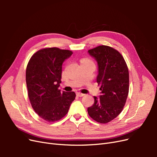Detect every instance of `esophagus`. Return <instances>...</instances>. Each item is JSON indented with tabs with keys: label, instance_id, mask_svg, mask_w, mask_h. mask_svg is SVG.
<instances>
[{
	"label": "esophagus",
	"instance_id": "esophagus-1",
	"mask_svg": "<svg viewBox=\"0 0 157 157\" xmlns=\"http://www.w3.org/2000/svg\"><path fill=\"white\" fill-rule=\"evenodd\" d=\"M77 96H78V97H82L84 96V94H82V93H80V92H77Z\"/></svg>",
	"mask_w": 157,
	"mask_h": 157
}]
</instances>
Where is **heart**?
<instances>
[{
    "label": "heart",
    "instance_id": "1",
    "mask_svg": "<svg viewBox=\"0 0 157 157\" xmlns=\"http://www.w3.org/2000/svg\"><path fill=\"white\" fill-rule=\"evenodd\" d=\"M84 61H90V60L88 59H83L82 60V62H84Z\"/></svg>",
    "mask_w": 157,
    "mask_h": 157
}]
</instances>
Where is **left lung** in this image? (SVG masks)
Instances as JSON below:
<instances>
[{
  "label": "left lung",
  "mask_w": 157,
  "mask_h": 157,
  "mask_svg": "<svg viewBox=\"0 0 157 157\" xmlns=\"http://www.w3.org/2000/svg\"><path fill=\"white\" fill-rule=\"evenodd\" d=\"M88 54L98 65L97 82L101 95L94 96V103L88 108L89 116L99 123H107L122 111L129 91V73L122 56L108 46L89 50Z\"/></svg>",
  "instance_id": "left-lung-1"
}]
</instances>
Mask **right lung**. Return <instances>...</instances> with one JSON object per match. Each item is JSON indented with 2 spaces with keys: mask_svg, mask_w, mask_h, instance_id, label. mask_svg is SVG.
I'll return each instance as SVG.
<instances>
[{
  "mask_svg": "<svg viewBox=\"0 0 157 157\" xmlns=\"http://www.w3.org/2000/svg\"><path fill=\"white\" fill-rule=\"evenodd\" d=\"M73 52L47 48L33 55L26 69L28 96L36 113L48 122L60 120L75 99L74 92H61L62 64Z\"/></svg>",
  "mask_w": 157,
  "mask_h": 157,
  "instance_id": "add662e5",
  "label": "right lung"
}]
</instances>
